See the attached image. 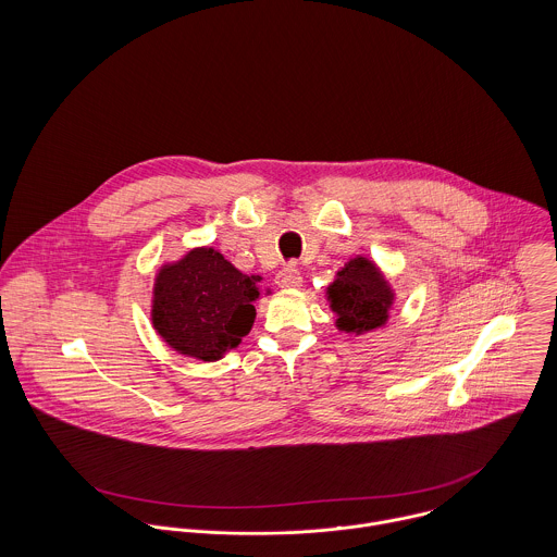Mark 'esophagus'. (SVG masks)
<instances>
[{
  "instance_id": "esophagus-1",
  "label": "esophagus",
  "mask_w": 557,
  "mask_h": 557,
  "mask_svg": "<svg viewBox=\"0 0 557 557\" xmlns=\"http://www.w3.org/2000/svg\"><path fill=\"white\" fill-rule=\"evenodd\" d=\"M276 285L283 287V289H298L302 285V276H300V270L292 263L287 268H283L276 276Z\"/></svg>"
}]
</instances>
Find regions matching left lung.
<instances>
[{
	"label": "left lung",
	"instance_id": "1",
	"mask_svg": "<svg viewBox=\"0 0 557 557\" xmlns=\"http://www.w3.org/2000/svg\"><path fill=\"white\" fill-rule=\"evenodd\" d=\"M325 300L336 315V330L358 336L388 323L397 294L373 259L356 255L336 270L325 287Z\"/></svg>",
	"mask_w": 557,
	"mask_h": 557
}]
</instances>
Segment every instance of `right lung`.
<instances>
[{
  "instance_id": "add662e5",
  "label": "right lung",
  "mask_w": 557,
  "mask_h": 557,
  "mask_svg": "<svg viewBox=\"0 0 557 557\" xmlns=\"http://www.w3.org/2000/svg\"><path fill=\"white\" fill-rule=\"evenodd\" d=\"M259 281L242 274L214 246L190 248L157 272L152 325L173 351L203 362L221 360L255 323Z\"/></svg>"
}]
</instances>
